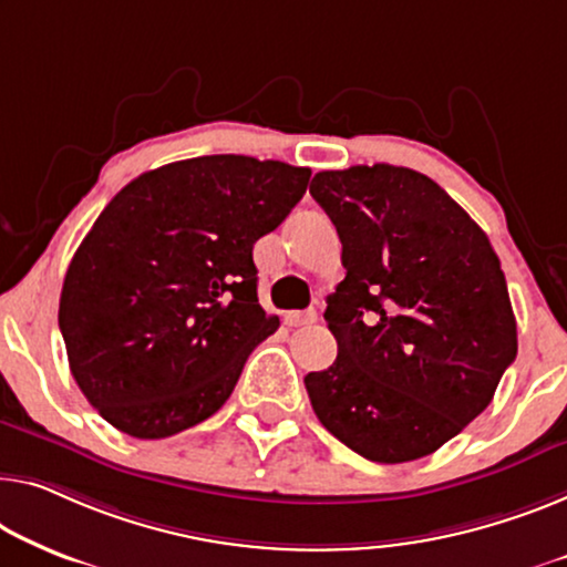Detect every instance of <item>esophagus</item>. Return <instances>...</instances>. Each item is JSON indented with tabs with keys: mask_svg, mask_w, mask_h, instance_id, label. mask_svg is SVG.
<instances>
[{
	"mask_svg": "<svg viewBox=\"0 0 567 567\" xmlns=\"http://www.w3.org/2000/svg\"><path fill=\"white\" fill-rule=\"evenodd\" d=\"M282 320H285V326H290V328H300V326H310V323H316L318 320V312L316 310H287L285 316H282Z\"/></svg>",
	"mask_w": 567,
	"mask_h": 567,
	"instance_id": "obj_1",
	"label": "esophagus"
}]
</instances>
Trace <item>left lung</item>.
Here are the masks:
<instances>
[{
    "label": "left lung",
    "instance_id": "left-lung-1",
    "mask_svg": "<svg viewBox=\"0 0 567 567\" xmlns=\"http://www.w3.org/2000/svg\"><path fill=\"white\" fill-rule=\"evenodd\" d=\"M343 244L328 295L338 341L306 390L328 433L377 463L435 453L488 408L517 357V320L481 226L427 175L353 165L312 177Z\"/></svg>",
    "mask_w": 567,
    "mask_h": 567
}]
</instances>
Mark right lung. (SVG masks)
I'll use <instances>...</instances> for the list:
<instances>
[{
  "mask_svg": "<svg viewBox=\"0 0 567 567\" xmlns=\"http://www.w3.org/2000/svg\"><path fill=\"white\" fill-rule=\"evenodd\" d=\"M308 181L280 159L206 155L142 173L101 210L68 265L58 326L109 425L157 441L221 410L280 326L257 300L251 249Z\"/></svg>",
  "mask_w": 567,
  "mask_h": 567,
  "instance_id": "add662e5",
  "label": "right lung"
}]
</instances>
